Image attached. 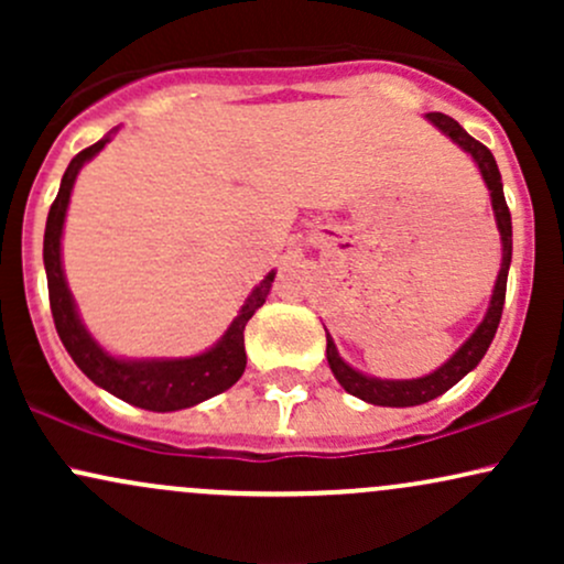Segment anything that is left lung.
Wrapping results in <instances>:
<instances>
[{
  "mask_svg": "<svg viewBox=\"0 0 564 564\" xmlns=\"http://www.w3.org/2000/svg\"><path fill=\"white\" fill-rule=\"evenodd\" d=\"M426 121L435 124L445 138H451L462 148L467 156L475 161V166L480 170L485 185H488L490 193V204H494V217H496V228L498 236H501V270L496 275V286L494 294H490L488 310H485V318L480 321V326L469 334V339L464 341L456 352L445 360L443 366L435 368L432 373H424L419 379H379V377H368V373L358 371L347 364L345 358L336 349L332 334L326 332V358L328 366H332L336 381L349 394L355 398L366 400L371 405H387V408H408V405H422L430 403V400L440 398L443 392H448L453 384H458L469 371H475L477 364L485 358L488 352L490 341H494L498 321H501V310H503V296H507V275H509V264H511V215L507 198H503V185H501V172H498L494 153L477 142L471 134H467L458 121H453L451 116L445 113H426Z\"/></svg>",
  "mask_w": 564,
  "mask_h": 564,
  "instance_id": "8db88e82",
  "label": "left lung"
}]
</instances>
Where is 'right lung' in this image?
<instances>
[{"label":"right lung","instance_id":"obj_1","mask_svg":"<svg viewBox=\"0 0 564 564\" xmlns=\"http://www.w3.org/2000/svg\"><path fill=\"white\" fill-rule=\"evenodd\" d=\"M116 132H119V127L70 159L68 170L61 180L55 204L50 206L47 228H44V270H47L50 307H53L55 328L63 347L68 349L74 364L82 368L84 377L93 381V384L116 394V398L124 400L129 405L145 408V411H183V408L198 405L219 392L230 390L241 379L246 368L243 328L251 315L268 300L275 270H270L264 281L251 289V294L246 296L243 307L238 310L228 332L219 336L209 349H204V352L191 355V358H124V355L108 352L89 334V328L84 326L79 307H76L74 294L68 289L66 270H63L61 241L70 204V191H74L82 166L93 161L113 140Z\"/></svg>","mask_w":564,"mask_h":564}]
</instances>
